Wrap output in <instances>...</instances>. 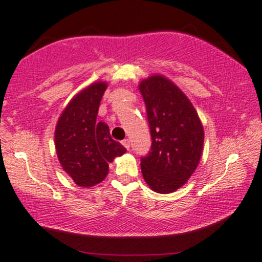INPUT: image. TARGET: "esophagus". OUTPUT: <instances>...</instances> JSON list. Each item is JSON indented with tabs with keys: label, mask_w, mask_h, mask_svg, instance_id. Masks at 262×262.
Returning <instances> with one entry per match:
<instances>
[{
	"label": "esophagus",
	"mask_w": 262,
	"mask_h": 262,
	"mask_svg": "<svg viewBox=\"0 0 262 262\" xmlns=\"http://www.w3.org/2000/svg\"><path fill=\"white\" fill-rule=\"evenodd\" d=\"M122 145H123L127 149H129V147H130V141H129L128 139H124V140L122 141Z\"/></svg>",
	"instance_id": "esophagus-1"
}]
</instances>
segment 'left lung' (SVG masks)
Segmentation results:
<instances>
[{
	"mask_svg": "<svg viewBox=\"0 0 262 262\" xmlns=\"http://www.w3.org/2000/svg\"><path fill=\"white\" fill-rule=\"evenodd\" d=\"M139 90L152 137L151 152L141 158L142 176L156 193H172L196 170L204 149V127L188 97L166 76L142 79Z\"/></svg>",
	"mask_w": 262,
	"mask_h": 262,
	"instance_id": "1",
	"label": "left lung"
}]
</instances>
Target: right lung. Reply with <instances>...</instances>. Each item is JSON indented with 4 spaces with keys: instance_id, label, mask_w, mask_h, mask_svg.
<instances>
[{
    "instance_id": "obj_1",
    "label": "right lung",
    "mask_w": 262,
    "mask_h": 262,
    "mask_svg": "<svg viewBox=\"0 0 262 262\" xmlns=\"http://www.w3.org/2000/svg\"><path fill=\"white\" fill-rule=\"evenodd\" d=\"M106 87V81H96L76 93L55 128L58 162L75 184L83 188L102 182L109 172V163L127 151L110 137L109 125L97 122Z\"/></svg>"
}]
</instances>
